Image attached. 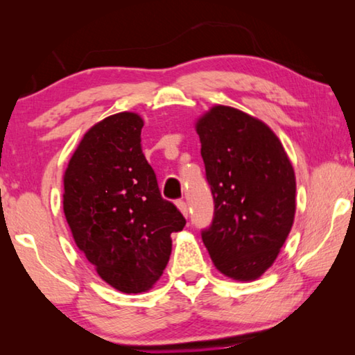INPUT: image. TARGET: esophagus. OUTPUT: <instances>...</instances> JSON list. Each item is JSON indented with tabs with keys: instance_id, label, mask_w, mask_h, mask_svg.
<instances>
[{
	"instance_id": "1",
	"label": "esophagus",
	"mask_w": 355,
	"mask_h": 355,
	"mask_svg": "<svg viewBox=\"0 0 355 355\" xmlns=\"http://www.w3.org/2000/svg\"><path fill=\"white\" fill-rule=\"evenodd\" d=\"M177 207H178L180 211L183 213V216L188 218V205H186V202L184 200H177Z\"/></svg>"
}]
</instances>
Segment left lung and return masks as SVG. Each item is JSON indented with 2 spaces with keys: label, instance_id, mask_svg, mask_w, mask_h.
Instances as JSON below:
<instances>
[{
  "label": "left lung",
  "instance_id": "obj_1",
  "mask_svg": "<svg viewBox=\"0 0 355 355\" xmlns=\"http://www.w3.org/2000/svg\"><path fill=\"white\" fill-rule=\"evenodd\" d=\"M214 216L202 241L216 268L254 280L271 266L291 230L296 178L271 128L230 106L197 122Z\"/></svg>",
  "mask_w": 355,
  "mask_h": 355
}]
</instances>
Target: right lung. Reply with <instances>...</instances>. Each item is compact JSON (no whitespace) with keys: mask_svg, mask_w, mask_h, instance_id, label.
I'll return each mask as SVG.
<instances>
[{"mask_svg":"<svg viewBox=\"0 0 355 355\" xmlns=\"http://www.w3.org/2000/svg\"><path fill=\"white\" fill-rule=\"evenodd\" d=\"M142 119L106 117L87 131L64 175V213L80 250L106 284L142 293L161 277L171 235L186 219L161 197L141 150Z\"/></svg>","mask_w":355,"mask_h":355,"instance_id":"obj_1","label":"right lung"}]
</instances>
